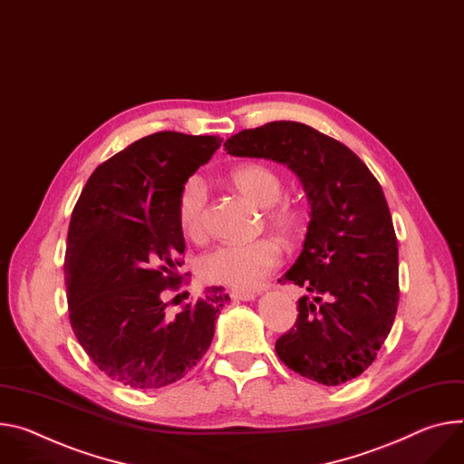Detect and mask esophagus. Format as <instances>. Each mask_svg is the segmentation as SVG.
<instances>
[{
  "instance_id": "esophagus-1",
  "label": "esophagus",
  "mask_w": 464,
  "mask_h": 464,
  "mask_svg": "<svg viewBox=\"0 0 464 464\" xmlns=\"http://www.w3.org/2000/svg\"><path fill=\"white\" fill-rule=\"evenodd\" d=\"M256 298H257L256 292L231 290V300H233V302H251V300H256Z\"/></svg>"
}]
</instances>
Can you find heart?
Instances as JSON below:
<instances>
[{"label":"heart","mask_w":464,"mask_h":464,"mask_svg":"<svg viewBox=\"0 0 464 464\" xmlns=\"http://www.w3.org/2000/svg\"><path fill=\"white\" fill-rule=\"evenodd\" d=\"M235 188L259 208L274 207L283 192L279 176L261 162H247L235 168L231 174ZM208 187L199 176L185 181L178 198V220L181 231L194 242L207 237L205 207ZM268 224L281 235H290L298 226L296 215L288 208H272L266 215ZM281 263V247L270 238L247 244H220L199 261V274L210 283H218L237 290L259 286Z\"/></svg>","instance_id":"1"}]
</instances>
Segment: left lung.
<instances>
[{
  "mask_svg": "<svg viewBox=\"0 0 464 464\" xmlns=\"http://www.w3.org/2000/svg\"><path fill=\"white\" fill-rule=\"evenodd\" d=\"M233 157L268 159L298 176L309 201L302 254L279 279L304 286L277 357L325 387L361 375L398 309V240L382 185L343 142L300 121H270L226 140Z\"/></svg>",
  "mask_w": 464,
  "mask_h": 464,
  "instance_id": "obj_1",
  "label": "left lung"
}]
</instances>
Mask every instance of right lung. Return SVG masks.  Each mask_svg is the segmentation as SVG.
<instances>
[{
    "instance_id": "right-lung-1",
    "label": "right lung",
    "mask_w": 464,
    "mask_h": 464,
    "mask_svg": "<svg viewBox=\"0 0 464 464\" xmlns=\"http://www.w3.org/2000/svg\"><path fill=\"white\" fill-rule=\"evenodd\" d=\"M220 144L176 131L144 137L100 164L75 203L64 259L70 324L118 383L172 385L213 343L229 302L222 286L205 288L178 314L166 311L162 294L181 283L179 192Z\"/></svg>"
}]
</instances>
